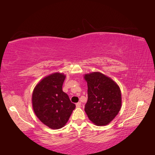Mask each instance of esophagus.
<instances>
[{"label": "esophagus", "instance_id": "esophagus-1", "mask_svg": "<svg viewBox=\"0 0 155 155\" xmlns=\"http://www.w3.org/2000/svg\"><path fill=\"white\" fill-rule=\"evenodd\" d=\"M81 105V102H78V103H77V104H76V106H77V108H80Z\"/></svg>", "mask_w": 155, "mask_h": 155}]
</instances>
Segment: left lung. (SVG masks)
<instances>
[{
  "mask_svg": "<svg viewBox=\"0 0 155 155\" xmlns=\"http://www.w3.org/2000/svg\"><path fill=\"white\" fill-rule=\"evenodd\" d=\"M87 83V101L85 111L91 122L105 126L118 114L122 105L121 91L111 78L96 72L84 76Z\"/></svg>",
  "mask_w": 155,
  "mask_h": 155,
  "instance_id": "obj_1",
  "label": "left lung"
}]
</instances>
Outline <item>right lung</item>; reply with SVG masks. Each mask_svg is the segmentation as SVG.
Wrapping results in <instances>:
<instances>
[{"instance_id":"1","label":"right lung","mask_w":155,"mask_h":155,"mask_svg":"<svg viewBox=\"0 0 155 155\" xmlns=\"http://www.w3.org/2000/svg\"><path fill=\"white\" fill-rule=\"evenodd\" d=\"M65 78L62 73L50 74L35 86L33 92L32 104L36 116L52 129L65 126L76 107L62 90Z\"/></svg>"}]
</instances>
